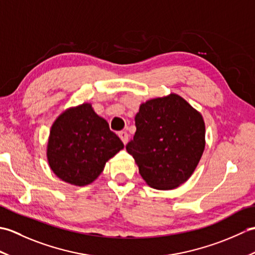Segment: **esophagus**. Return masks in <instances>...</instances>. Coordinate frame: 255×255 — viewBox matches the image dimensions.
<instances>
[{
	"label": "esophagus",
	"instance_id": "34e87169",
	"mask_svg": "<svg viewBox=\"0 0 255 255\" xmlns=\"http://www.w3.org/2000/svg\"><path fill=\"white\" fill-rule=\"evenodd\" d=\"M119 138L122 139V141L124 142V144H126L128 141V133L126 131H119L118 132Z\"/></svg>",
	"mask_w": 255,
	"mask_h": 255
}]
</instances>
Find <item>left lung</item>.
Returning a JSON list of instances; mask_svg holds the SVG:
<instances>
[{"mask_svg":"<svg viewBox=\"0 0 255 255\" xmlns=\"http://www.w3.org/2000/svg\"><path fill=\"white\" fill-rule=\"evenodd\" d=\"M136 132L126 150L148 185L172 189L186 182L205 148L202 115L181 96L150 100L134 117Z\"/></svg>","mask_w":255,"mask_h":255,"instance_id":"left-lung-1","label":"left lung"}]
</instances>
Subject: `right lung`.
Instances as JSON below:
<instances>
[{
	"instance_id": "obj_1",
	"label": "right lung",
	"mask_w": 255,
	"mask_h": 255,
	"mask_svg": "<svg viewBox=\"0 0 255 255\" xmlns=\"http://www.w3.org/2000/svg\"><path fill=\"white\" fill-rule=\"evenodd\" d=\"M124 148L108 123L90 104L71 108L53 123L47 156L53 173L62 181L84 186L104 170L106 161Z\"/></svg>"
}]
</instances>
